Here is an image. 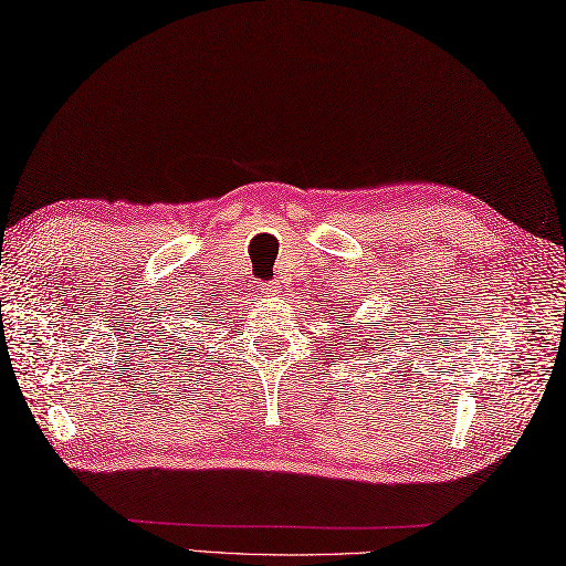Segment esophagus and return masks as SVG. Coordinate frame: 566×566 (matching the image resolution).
Returning a JSON list of instances; mask_svg holds the SVG:
<instances>
[{"label": "esophagus", "mask_w": 566, "mask_h": 566, "mask_svg": "<svg viewBox=\"0 0 566 566\" xmlns=\"http://www.w3.org/2000/svg\"><path fill=\"white\" fill-rule=\"evenodd\" d=\"M261 291H264L269 297H273V295H279V293H281V283H279V281L264 283V285H261Z\"/></svg>", "instance_id": "esophagus-1"}]
</instances>
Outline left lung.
Returning <instances> with one entry per match:
<instances>
[{
  "label": "left lung",
  "instance_id": "8db88e82",
  "mask_svg": "<svg viewBox=\"0 0 566 566\" xmlns=\"http://www.w3.org/2000/svg\"><path fill=\"white\" fill-rule=\"evenodd\" d=\"M387 326H391V324H387ZM357 334H360V331L355 328L353 336H355L357 343H360V348H357V350L369 355V346H375V343H377L379 338H384V336H394V328H384V334H381V331H371V336H369V338H363V340H360V336H357Z\"/></svg>",
  "mask_w": 566,
  "mask_h": 566
}]
</instances>
